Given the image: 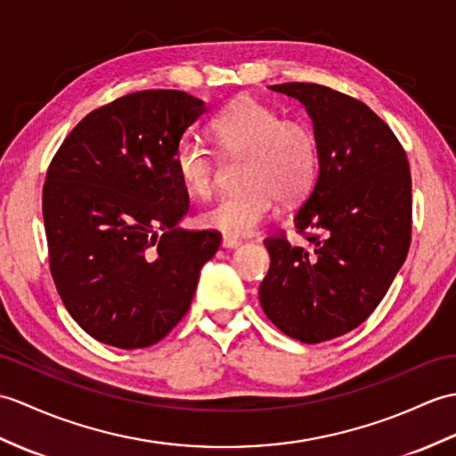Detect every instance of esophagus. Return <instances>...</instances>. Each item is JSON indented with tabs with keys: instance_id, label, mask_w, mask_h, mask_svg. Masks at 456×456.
<instances>
[{
	"instance_id": "esophagus-1",
	"label": "esophagus",
	"mask_w": 456,
	"mask_h": 456,
	"mask_svg": "<svg viewBox=\"0 0 456 456\" xmlns=\"http://www.w3.org/2000/svg\"><path fill=\"white\" fill-rule=\"evenodd\" d=\"M221 247H224V248H237V247H240V239L225 235L224 240H221Z\"/></svg>"
}]
</instances>
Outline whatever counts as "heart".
Returning a JSON list of instances; mask_svg holds the SVG:
<instances>
[{"instance_id":"heart-1","label":"heart","mask_w":456,"mask_h":456,"mask_svg":"<svg viewBox=\"0 0 456 456\" xmlns=\"http://www.w3.org/2000/svg\"><path fill=\"white\" fill-rule=\"evenodd\" d=\"M219 150L245 157L237 192L217 198L200 221L229 237H245L266 221L276 198L293 204L313 188L321 167V143L311 124L283 120L256 99L232 102L211 122ZM175 168L190 194H211L217 176V155L194 135L176 143Z\"/></svg>"}]
</instances>
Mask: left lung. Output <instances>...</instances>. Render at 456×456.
Instances as JSON below:
<instances>
[{"label": "left lung", "mask_w": 456, "mask_h": 456, "mask_svg": "<svg viewBox=\"0 0 456 456\" xmlns=\"http://www.w3.org/2000/svg\"><path fill=\"white\" fill-rule=\"evenodd\" d=\"M270 89L305 104L321 143L319 176L293 224L264 245L260 305L283 334L321 344L354 330L383 301L411 240V176L404 147L354 97L316 83Z\"/></svg>", "instance_id": "8db88e82"}]
</instances>
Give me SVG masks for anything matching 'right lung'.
<instances>
[{"mask_svg":"<svg viewBox=\"0 0 456 456\" xmlns=\"http://www.w3.org/2000/svg\"><path fill=\"white\" fill-rule=\"evenodd\" d=\"M204 112L184 91L124 94L85 116L52 159L42 190L50 272L94 340L120 349L163 340L221 245L217 231L176 227L190 202L175 150Z\"/></svg>","mask_w":456,"mask_h":456,"instance_id":"1","label":"right lung"}]
</instances>
